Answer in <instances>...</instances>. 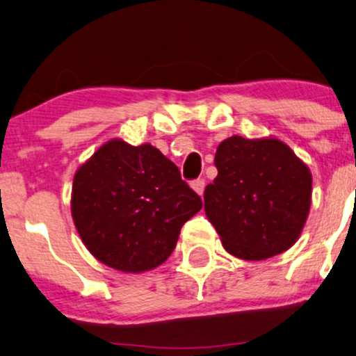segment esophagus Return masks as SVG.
Wrapping results in <instances>:
<instances>
[{
	"label": "esophagus",
	"instance_id": "obj_1",
	"mask_svg": "<svg viewBox=\"0 0 356 356\" xmlns=\"http://www.w3.org/2000/svg\"><path fill=\"white\" fill-rule=\"evenodd\" d=\"M191 187L195 191V194L202 195L204 194V187H206V181H204V179H197V181H194L191 184Z\"/></svg>",
	"mask_w": 356,
	"mask_h": 356
}]
</instances>
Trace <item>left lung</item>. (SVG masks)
<instances>
[{"mask_svg": "<svg viewBox=\"0 0 356 356\" xmlns=\"http://www.w3.org/2000/svg\"><path fill=\"white\" fill-rule=\"evenodd\" d=\"M218 177L204 191V211L232 256L263 261L301 236L312 207L308 165L276 137L232 136L216 150Z\"/></svg>", "mask_w": 356, "mask_h": 356, "instance_id": "left-lung-1", "label": "left lung"}]
</instances>
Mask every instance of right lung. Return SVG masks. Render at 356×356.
<instances>
[{
	"label": "right lung",
	"instance_id": "right-lung-1",
	"mask_svg": "<svg viewBox=\"0 0 356 356\" xmlns=\"http://www.w3.org/2000/svg\"><path fill=\"white\" fill-rule=\"evenodd\" d=\"M201 207L177 165L150 144L107 140L73 177L72 218L85 248L122 273L165 263Z\"/></svg>",
	"mask_w": 356,
	"mask_h": 356
}]
</instances>
